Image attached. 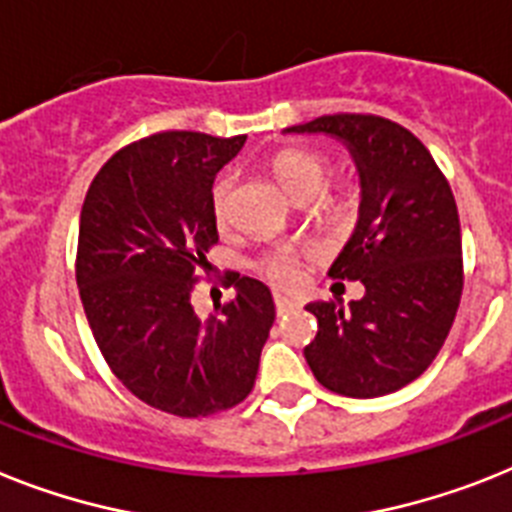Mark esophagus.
Segmentation results:
<instances>
[{
  "label": "esophagus",
  "instance_id": "esophagus-1",
  "mask_svg": "<svg viewBox=\"0 0 512 512\" xmlns=\"http://www.w3.org/2000/svg\"><path fill=\"white\" fill-rule=\"evenodd\" d=\"M273 302H276L278 315H289V312H294V309L299 307V302H296V299H289V296H281V294L273 296Z\"/></svg>",
  "mask_w": 512,
  "mask_h": 512
}]
</instances>
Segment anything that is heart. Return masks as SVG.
<instances>
[{"label": "heart", "mask_w": 512, "mask_h": 512, "mask_svg": "<svg viewBox=\"0 0 512 512\" xmlns=\"http://www.w3.org/2000/svg\"><path fill=\"white\" fill-rule=\"evenodd\" d=\"M273 171H276L278 182L286 187V192L294 195L296 200H302V197H315L322 190V184L328 179L330 161L322 153H317V150L286 148L273 158ZM231 190H234V174H221L216 184H213V190H210V210H213V218L218 223L229 218ZM354 203V192L341 190L330 200V213L338 218L349 216L351 210H354ZM257 270H260V276H265L276 286H283V289L294 286L299 276H302L299 252L291 247L270 249V252H265L257 260Z\"/></svg>", "instance_id": "obj_1"}]
</instances>
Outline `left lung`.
Returning <instances> with one entry per match:
<instances>
[{"instance_id":"obj_1","label":"left lung","mask_w":512,"mask_h":512,"mask_svg":"<svg viewBox=\"0 0 512 512\" xmlns=\"http://www.w3.org/2000/svg\"><path fill=\"white\" fill-rule=\"evenodd\" d=\"M286 132H325L349 145L362 176L354 236L330 268L367 294L343 312L307 304L317 336L304 349L322 388L377 398L414 382L440 354L463 294L461 221L432 153L398 122L325 114Z\"/></svg>"}]
</instances>
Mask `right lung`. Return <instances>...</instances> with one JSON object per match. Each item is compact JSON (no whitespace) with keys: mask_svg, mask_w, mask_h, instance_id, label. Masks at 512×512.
<instances>
[{"mask_svg":"<svg viewBox=\"0 0 512 512\" xmlns=\"http://www.w3.org/2000/svg\"><path fill=\"white\" fill-rule=\"evenodd\" d=\"M244 135L169 130L124 145L90 182L75 278L103 359L124 388L166 414L234 409L255 388L276 320L265 283L226 273L236 296L200 320L190 296L218 244L210 190Z\"/></svg>","mask_w":512,"mask_h":512,"instance_id":"obj_1","label":"right lung"}]
</instances>
